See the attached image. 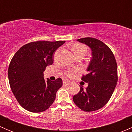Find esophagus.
I'll return each mask as SVG.
<instances>
[{
	"instance_id": "1",
	"label": "esophagus",
	"mask_w": 132,
	"mask_h": 132,
	"mask_svg": "<svg viewBox=\"0 0 132 132\" xmlns=\"http://www.w3.org/2000/svg\"><path fill=\"white\" fill-rule=\"evenodd\" d=\"M70 84V82L68 80H64L63 81V86H67V85H69Z\"/></svg>"
}]
</instances>
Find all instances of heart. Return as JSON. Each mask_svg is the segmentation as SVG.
<instances>
[{"label":"heart","mask_w":132,"mask_h":132,"mask_svg":"<svg viewBox=\"0 0 132 132\" xmlns=\"http://www.w3.org/2000/svg\"><path fill=\"white\" fill-rule=\"evenodd\" d=\"M71 50H72L73 52L75 54V55H77L78 54H86L87 52V48L84 46V45H82L80 43H75L73 44L71 46ZM78 72V71L76 70H69V71H66V75L67 77L71 78L74 76L75 74H76Z\"/></svg>","instance_id":"obj_1"}]
</instances>
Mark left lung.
<instances>
[{"mask_svg":"<svg viewBox=\"0 0 132 132\" xmlns=\"http://www.w3.org/2000/svg\"><path fill=\"white\" fill-rule=\"evenodd\" d=\"M77 41L86 44L92 50V58L82 80L88 83L86 89L80 87L73 96L74 103L86 112L97 110L105 105L111 98L118 82V67L112 52L99 39L84 38Z\"/></svg>","mask_w":132,"mask_h":132,"instance_id":"8db88e82","label":"left lung"}]
</instances>
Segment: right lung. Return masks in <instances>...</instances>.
Listing matches in <instances>:
<instances>
[{
  "instance_id": "add662e5",
  "label": "right lung",
  "mask_w": 132,
  "mask_h": 132,
  "mask_svg": "<svg viewBox=\"0 0 132 132\" xmlns=\"http://www.w3.org/2000/svg\"><path fill=\"white\" fill-rule=\"evenodd\" d=\"M65 41H37L22 46L12 58L8 68L9 85L19 104L32 112H41L54 103L62 80L47 78L43 72L54 62L53 54Z\"/></svg>"
}]
</instances>
